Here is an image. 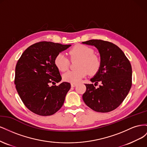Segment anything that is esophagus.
<instances>
[{"instance_id":"obj_1","label":"esophagus","mask_w":147,"mask_h":147,"mask_svg":"<svg viewBox=\"0 0 147 147\" xmlns=\"http://www.w3.org/2000/svg\"><path fill=\"white\" fill-rule=\"evenodd\" d=\"M77 85V83H71V86L72 87H74L75 86Z\"/></svg>"}]
</instances>
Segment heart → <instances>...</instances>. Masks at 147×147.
I'll return each instance as SVG.
<instances>
[{"instance_id": "b5f03b06", "label": "heart", "mask_w": 147, "mask_h": 147, "mask_svg": "<svg viewBox=\"0 0 147 147\" xmlns=\"http://www.w3.org/2000/svg\"><path fill=\"white\" fill-rule=\"evenodd\" d=\"M70 59H79L77 68L75 70L68 71L63 75V79L66 82L77 83L88 73L96 74L99 70L101 61L98 55L94 53V50L90 47L78 44L75 45L69 51ZM55 64L61 72H65L69 68V59L63 53H59L55 58Z\"/></svg>"}]
</instances>
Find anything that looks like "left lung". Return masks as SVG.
<instances>
[{"instance_id":"1","label":"left lung","mask_w":147,"mask_h":147,"mask_svg":"<svg viewBox=\"0 0 147 147\" xmlns=\"http://www.w3.org/2000/svg\"><path fill=\"white\" fill-rule=\"evenodd\" d=\"M83 43L95 46L99 51L101 64L98 72L85 84L83 99L87 106L97 112L107 113L119 107L132 86V67L123 51L114 43L92 39ZM101 84L96 88L97 83Z\"/></svg>"}]
</instances>
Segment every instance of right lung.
<instances>
[{
    "label": "right lung",
    "instance_id": "right-lung-1",
    "mask_svg": "<svg viewBox=\"0 0 147 147\" xmlns=\"http://www.w3.org/2000/svg\"><path fill=\"white\" fill-rule=\"evenodd\" d=\"M70 46L51 42H37L26 49L18 61L16 89L24 105L32 112L50 116L63 106L70 84L63 82L57 86L49 85L61 80L55 58Z\"/></svg>",
    "mask_w": 147,
    "mask_h": 147
}]
</instances>
